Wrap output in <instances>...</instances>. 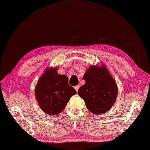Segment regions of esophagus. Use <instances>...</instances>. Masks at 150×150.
I'll return each instance as SVG.
<instances>
[{
	"instance_id": "1",
	"label": "esophagus",
	"mask_w": 150,
	"mask_h": 150,
	"mask_svg": "<svg viewBox=\"0 0 150 150\" xmlns=\"http://www.w3.org/2000/svg\"><path fill=\"white\" fill-rule=\"evenodd\" d=\"M79 88V85H78V86H76L75 87H74V89H76V91L77 92H78V91Z\"/></svg>"
}]
</instances>
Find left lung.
Masks as SVG:
<instances>
[{"label":"left lung","instance_id":"8db88e82","mask_svg":"<svg viewBox=\"0 0 150 150\" xmlns=\"http://www.w3.org/2000/svg\"><path fill=\"white\" fill-rule=\"evenodd\" d=\"M86 83L78 89V95L88 110L96 115L105 113L116 100L117 86L104 64L91 66L83 76Z\"/></svg>","mask_w":150,"mask_h":150}]
</instances>
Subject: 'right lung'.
I'll use <instances>...</instances> for the list:
<instances>
[{
    "instance_id": "right-lung-1",
    "label": "right lung",
    "mask_w": 150,
    "mask_h": 150,
    "mask_svg": "<svg viewBox=\"0 0 150 150\" xmlns=\"http://www.w3.org/2000/svg\"><path fill=\"white\" fill-rule=\"evenodd\" d=\"M57 67L47 68L35 88V96L40 108L47 114L55 116L62 111L70 98L76 94L68 84L66 75L59 74Z\"/></svg>"
}]
</instances>
